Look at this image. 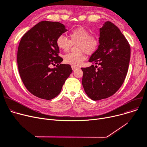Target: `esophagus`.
<instances>
[{
    "mask_svg": "<svg viewBox=\"0 0 147 147\" xmlns=\"http://www.w3.org/2000/svg\"><path fill=\"white\" fill-rule=\"evenodd\" d=\"M71 68H72V69H73V71H74V70H76V69H78L79 68V67H76V66H71Z\"/></svg>",
    "mask_w": 147,
    "mask_h": 147,
    "instance_id": "obj_1",
    "label": "esophagus"
}]
</instances>
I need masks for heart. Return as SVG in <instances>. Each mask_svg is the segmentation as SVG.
Instances as JSON below:
<instances>
[{"label":"heart","mask_w":147,"mask_h":147,"mask_svg":"<svg viewBox=\"0 0 147 147\" xmlns=\"http://www.w3.org/2000/svg\"><path fill=\"white\" fill-rule=\"evenodd\" d=\"M69 39L64 36H58L56 40L58 48L64 52H68L71 45H76L77 52L69 53L64 57L66 64L73 66L81 64L86 59V53L88 55L94 53L98 49L99 39L97 35L90 34V32L83 27H78L71 30L68 33Z\"/></svg>","instance_id":"heart-1"}]
</instances>
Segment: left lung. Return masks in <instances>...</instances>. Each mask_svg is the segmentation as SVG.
Masks as SVG:
<instances>
[{"label": "left lung", "mask_w": 147, "mask_h": 147, "mask_svg": "<svg viewBox=\"0 0 147 147\" xmlns=\"http://www.w3.org/2000/svg\"><path fill=\"white\" fill-rule=\"evenodd\" d=\"M99 31L98 48L89 60L99 67L92 65L81 68L84 90L94 101L109 98L119 89L126 78L130 58V45L116 26L107 21Z\"/></svg>", "instance_id": "obj_1"}]
</instances>
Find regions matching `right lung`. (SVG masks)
Wrapping results in <instances>:
<instances>
[{
	"label": "right lung",
	"instance_id": "right-lung-1",
	"mask_svg": "<svg viewBox=\"0 0 147 147\" xmlns=\"http://www.w3.org/2000/svg\"><path fill=\"white\" fill-rule=\"evenodd\" d=\"M67 32L59 22L43 21L23 36L17 52L21 79L33 95L50 100L60 93L73 70L71 65L63 64L56 45L58 36ZM52 65L56 67L51 69Z\"/></svg>",
	"mask_w": 147,
	"mask_h": 147
}]
</instances>
